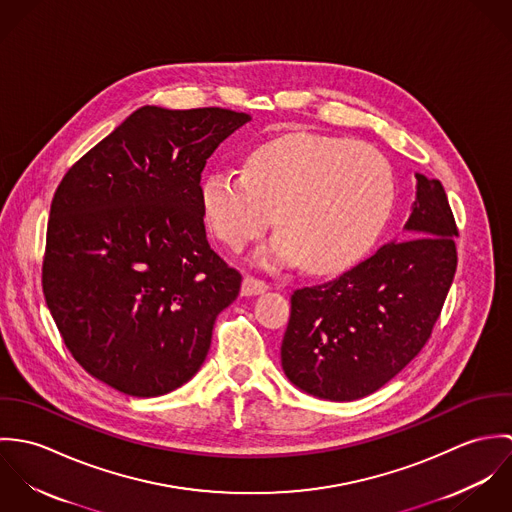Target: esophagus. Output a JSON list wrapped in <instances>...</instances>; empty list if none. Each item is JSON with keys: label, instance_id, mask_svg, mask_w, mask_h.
Here are the masks:
<instances>
[{"label": "esophagus", "instance_id": "obj_1", "mask_svg": "<svg viewBox=\"0 0 512 512\" xmlns=\"http://www.w3.org/2000/svg\"><path fill=\"white\" fill-rule=\"evenodd\" d=\"M268 284L264 280H258L254 276H246L242 282V295H258V293L268 292Z\"/></svg>", "mask_w": 512, "mask_h": 512}]
</instances>
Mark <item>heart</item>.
<instances>
[{
    "label": "heart",
    "instance_id": "heart-1",
    "mask_svg": "<svg viewBox=\"0 0 512 512\" xmlns=\"http://www.w3.org/2000/svg\"><path fill=\"white\" fill-rule=\"evenodd\" d=\"M396 205L390 163L349 138L288 134L252 147L244 171H211L201 185L209 228L232 250L272 222L280 232L260 250L264 264L337 274L378 242Z\"/></svg>",
    "mask_w": 512,
    "mask_h": 512
}]
</instances>
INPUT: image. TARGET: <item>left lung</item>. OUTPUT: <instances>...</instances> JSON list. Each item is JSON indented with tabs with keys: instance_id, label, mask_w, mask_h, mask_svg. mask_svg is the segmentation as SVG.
<instances>
[{
	"instance_id": "obj_1",
	"label": "left lung",
	"mask_w": 512,
	"mask_h": 512,
	"mask_svg": "<svg viewBox=\"0 0 512 512\" xmlns=\"http://www.w3.org/2000/svg\"><path fill=\"white\" fill-rule=\"evenodd\" d=\"M406 240L339 278L292 293L282 366L317 398L351 402L382 388L426 345L451 288L457 226L438 179L416 173Z\"/></svg>"
}]
</instances>
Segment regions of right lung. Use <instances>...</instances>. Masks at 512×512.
<instances>
[{
  "label": "right lung",
  "mask_w": 512,
  "mask_h": 512,
  "mask_svg": "<svg viewBox=\"0 0 512 512\" xmlns=\"http://www.w3.org/2000/svg\"><path fill=\"white\" fill-rule=\"evenodd\" d=\"M226 108L142 106L82 155L51 203L47 307L74 361L138 398L167 394L207 359L242 276L209 246L201 173L240 126Z\"/></svg>",
  "instance_id": "add662e5"
}]
</instances>
